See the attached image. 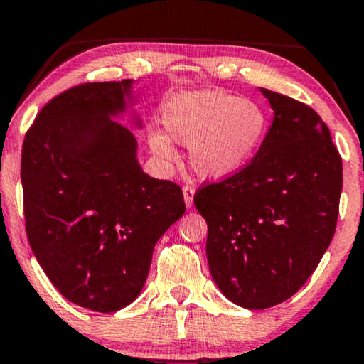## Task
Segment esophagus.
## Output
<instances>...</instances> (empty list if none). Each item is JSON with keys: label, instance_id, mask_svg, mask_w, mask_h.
<instances>
[{"label": "esophagus", "instance_id": "34e87169", "mask_svg": "<svg viewBox=\"0 0 364 364\" xmlns=\"http://www.w3.org/2000/svg\"><path fill=\"white\" fill-rule=\"evenodd\" d=\"M183 198H185L186 208L193 206V200H195V188L193 186H185L183 188Z\"/></svg>", "mask_w": 364, "mask_h": 364}]
</instances>
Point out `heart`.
<instances>
[{
  "instance_id": "1",
  "label": "heart",
  "mask_w": 364,
  "mask_h": 364,
  "mask_svg": "<svg viewBox=\"0 0 364 364\" xmlns=\"http://www.w3.org/2000/svg\"><path fill=\"white\" fill-rule=\"evenodd\" d=\"M164 132L148 134L149 149L163 161L176 158L174 143L190 149L198 176L226 179L240 173L263 143L266 118L250 100L221 91L176 95L161 111Z\"/></svg>"
}]
</instances>
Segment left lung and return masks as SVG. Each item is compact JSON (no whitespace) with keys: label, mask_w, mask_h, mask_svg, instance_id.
<instances>
[{"label":"left lung","mask_w":364,"mask_h":364,"mask_svg":"<svg viewBox=\"0 0 364 364\" xmlns=\"http://www.w3.org/2000/svg\"><path fill=\"white\" fill-rule=\"evenodd\" d=\"M259 91L274 118L256 156L195 195L213 279L246 309L287 301L306 283L333 240L343 188L341 156L316 111Z\"/></svg>","instance_id":"8db88e82"}]
</instances>
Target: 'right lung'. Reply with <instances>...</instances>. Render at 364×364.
<instances>
[{
    "mask_svg": "<svg viewBox=\"0 0 364 364\" xmlns=\"http://www.w3.org/2000/svg\"><path fill=\"white\" fill-rule=\"evenodd\" d=\"M134 80L86 83L53 98L21 153L31 250L68 301L113 313L139 296L153 250L185 215L178 185L138 161Z\"/></svg>",
    "mask_w": 364,
    "mask_h": 364,
    "instance_id": "add662e5",
    "label": "right lung"
}]
</instances>
